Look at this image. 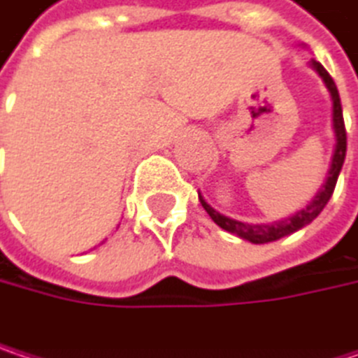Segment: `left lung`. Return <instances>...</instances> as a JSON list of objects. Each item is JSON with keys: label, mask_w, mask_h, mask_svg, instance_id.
Here are the masks:
<instances>
[{"label": "left lung", "mask_w": 358, "mask_h": 358, "mask_svg": "<svg viewBox=\"0 0 358 358\" xmlns=\"http://www.w3.org/2000/svg\"><path fill=\"white\" fill-rule=\"evenodd\" d=\"M310 69L323 79L325 87L331 95V127H334V135H336V143H334V154H331V162H329V171L325 175V183L321 185V189L315 194V198L306 204V208L298 210L296 215L283 219V221H275V223H242V221H236V219H229L221 213H217L200 194V202L204 206V210L208 213V217L225 231L246 240V242H252V244H267V242H275V240H281L302 227H306L310 221H315L319 217V213L325 208V204L329 202L331 194H334V187H336V181H338V175L342 171V164H344V158H346V129H344V116H342V103H340V93L338 87L334 83V79L329 77V73L315 60H310Z\"/></svg>", "instance_id": "obj_1"}]
</instances>
